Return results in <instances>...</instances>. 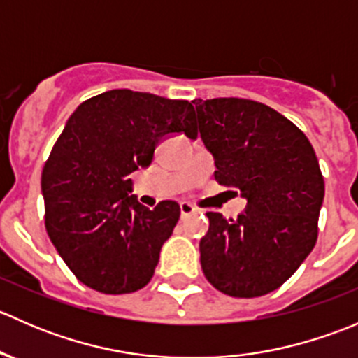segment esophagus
Segmentation results:
<instances>
[{"instance_id": "34e87169", "label": "esophagus", "mask_w": 358, "mask_h": 358, "mask_svg": "<svg viewBox=\"0 0 358 358\" xmlns=\"http://www.w3.org/2000/svg\"><path fill=\"white\" fill-rule=\"evenodd\" d=\"M180 213H182V218H187L190 215H196L197 209L189 202H180Z\"/></svg>"}]
</instances>
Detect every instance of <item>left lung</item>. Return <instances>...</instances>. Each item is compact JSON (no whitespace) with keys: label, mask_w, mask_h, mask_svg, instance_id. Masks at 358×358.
Segmentation results:
<instances>
[{"label":"left lung","mask_w":358,"mask_h":358,"mask_svg":"<svg viewBox=\"0 0 358 358\" xmlns=\"http://www.w3.org/2000/svg\"><path fill=\"white\" fill-rule=\"evenodd\" d=\"M194 103L201 138L215 159V178L239 189L248 202L237 220L206 213L202 272L234 298L275 291L315 246L324 201L315 150L301 129L265 103L246 99ZM185 135L197 138V131Z\"/></svg>","instance_id":"left-lung-1"}]
</instances>
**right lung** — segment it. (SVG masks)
<instances>
[{
    "label": "right lung",
    "instance_id": "1",
    "mask_svg": "<svg viewBox=\"0 0 358 358\" xmlns=\"http://www.w3.org/2000/svg\"><path fill=\"white\" fill-rule=\"evenodd\" d=\"M187 100L110 90L72 112L43 168L45 225L76 277L106 294L142 289L180 218L175 201L140 204L128 178L162 138L194 135Z\"/></svg>",
    "mask_w": 358,
    "mask_h": 358
}]
</instances>
